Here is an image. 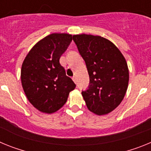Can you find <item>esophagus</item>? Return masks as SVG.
<instances>
[{"mask_svg": "<svg viewBox=\"0 0 151 151\" xmlns=\"http://www.w3.org/2000/svg\"><path fill=\"white\" fill-rule=\"evenodd\" d=\"M72 78H73V82H74L75 83H76V76H73Z\"/></svg>", "mask_w": 151, "mask_h": 151, "instance_id": "obj_1", "label": "esophagus"}]
</instances>
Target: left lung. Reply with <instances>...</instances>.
Returning <instances> with one entry per match:
<instances>
[{
	"instance_id": "left-lung-1",
	"label": "left lung",
	"mask_w": 151,
	"mask_h": 151,
	"mask_svg": "<svg viewBox=\"0 0 151 151\" xmlns=\"http://www.w3.org/2000/svg\"><path fill=\"white\" fill-rule=\"evenodd\" d=\"M80 55L85 60L89 82L82 94L90 111L104 115L113 111L123 100L129 84L127 63L111 41L101 36H73Z\"/></svg>"
}]
</instances>
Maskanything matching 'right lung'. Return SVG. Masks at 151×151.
<instances>
[{
	"mask_svg": "<svg viewBox=\"0 0 151 151\" xmlns=\"http://www.w3.org/2000/svg\"><path fill=\"white\" fill-rule=\"evenodd\" d=\"M71 35L54 33L39 41L26 57L21 81L29 102L39 111L52 113L67 101L76 84L60 63L61 55L71 43Z\"/></svg>",
	"mask_w": 151,
	"mask_h": 151,
	"instance_id": "add662e5",
	"label": "right lung"
}]
</instances>
